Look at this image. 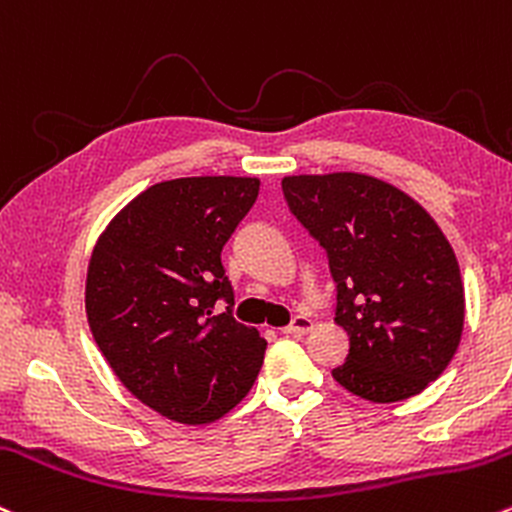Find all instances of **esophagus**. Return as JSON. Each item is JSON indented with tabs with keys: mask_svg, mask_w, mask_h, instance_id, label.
<instances>
[{
	"mask_svg": "<svg viewBox=\"0 0 512 512\" xmlns=\"http://www.w3.org/2000/svg\"><path fill=\"white\" fill-rule=\"evenodd\" d=\"M311 318L308 316H294L291 318V323L282 328L284 335H294V338H301V335H306L308 330H311Z\"/></svg>",
	"mask_w": 512,
	"mask_h": 512,
	"instance_id": "34e87169",
	"label": "esophagus"
}]
</instances>
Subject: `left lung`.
<instances>
[{
    "label": "left lung",
    "instance_id": "1",
    "mask_svg": "<svg viewBox=\"0 0 512 512\" xmlns=\"http://www.w3.org/2000/svg\"><path fill=\"white\" fill-rule=\"evenodd\" d=\"M291 213L328 255L335 323L350 352L333 379L374 403L420 393L462 340L464 286L452 245L401 189L359 172L282 179Z\"/></svg>",
    "mask_w": 512,
    "mask_h": 512
}]
</instances>
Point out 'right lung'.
Wrapping results in <instances>:
<instances>
[{"instance_id": "obj_1", "label": "right lung", "mask_w": 512, "mask_h": 512, "mask_svg": "<svg viewBox=\"0 0 512 512\" xmlns=\"http://www.w3.org/2000/svg\"><path fill=\"white\" fill-rule=\"evenodd\" d=\"M257 194V177L153 184L94 245L84 289L94 340L121 384L174 423L223 418L265 362V338L233 318L221 262ZM216 300L226 314L212 313Z\"/></svg>"}]
</instances>
